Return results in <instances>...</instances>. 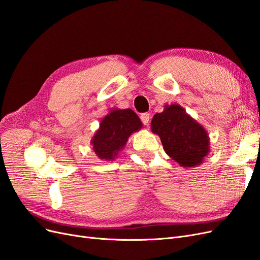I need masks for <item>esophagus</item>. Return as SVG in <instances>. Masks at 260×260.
I'll return each instance as SVG.
<instances>
[{"label":"esophagus","mask_w":260,"mask_h":260,"mask_svg":"<svg viewBox=\"0 0 260 260\" xmlns=\"http://www.w3.org/2000/svg\"><path fill=\"white\" fill-rule=\"evenodd\" d=\"M149 119H151V116H149V114L144 113V114L141 115V120H142V122H143L144 124L147 125V124L149 123Z\"/></svg>","instance_id":"esophagus-1"}]
</instances>
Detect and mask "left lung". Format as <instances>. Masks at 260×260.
Returning a JSON list of instances; mask_svg holds the SVG:
<instances>
[{
    "instance_id": "obj_1",
    "label": "left lung",
    "mask_w": 260,
    "mask_h": 260,
    "mask_svg": "<svg viewBox=\"0 0 260 260\" xmlns=\"http://www.w3.org/2000/svg\"><path fill=\"white\" fill-rule=\"evenodd\" d=\"M151 129L160 138L165 152L181 167L199 166L209 153L207 131L179 104L165 105L161 113L154 115Z\"/></svg>"
}]
</instances>
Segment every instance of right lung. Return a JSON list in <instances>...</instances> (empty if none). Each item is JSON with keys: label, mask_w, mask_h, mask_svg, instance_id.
Wrapping results in <instances>:
<instances>
[{"label": "right lung", "mask_w": 260, "mask_h": 260, "mask_svg": "<svg viewBox=\"0 0 260 260\" xmlns=\"http://www.w3.org/2000/svg\"><path fill=\"white\" fill-rule=\"evenodd\" d=\"M141 128L142 122L132 109L112 108L101 120L100 128L91 140L93 151L102 160H114L129 137Z\"/></svg>", "instance_id": "obj_1"}]
</instances>
